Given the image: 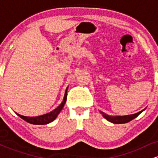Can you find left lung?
I'll list each match as a JSON object with an SVG mask.
<instances>
[{
  "mask_svg": "<svg viewBox=\"0 0 158 158\" xmlns=\"http://www.w3.org/2000/svg\"><path fill=\"white\" fill-rule=\"evenodd\" d=\"M142 111H143V110L135 114H131V115H127V116H119V117H109V116L106 115V114L102 113V114L103 117H104V118H106L107 120H108L109 122L113 123L114 124H123V123H126L130 122V121L132 120V119L136 118V117H137Z\"/></svg>",
  "mask_w": 158,
  "mask_h": 158,
  "instance_id": "left-lung-1",
  "label": "left lung"
}]
</instances>
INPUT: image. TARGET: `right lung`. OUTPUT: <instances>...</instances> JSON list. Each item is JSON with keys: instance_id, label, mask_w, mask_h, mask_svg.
Masks as SVG:
<instances>
[{"instance_id": "right-lung-1", "label": "right lung", "mask_w": 158, "mask_h": 158, "mask_svg": "<svg viewBox=\"0 0 158 158\" xmlns=\"http://www.w3.org/2000/svg\"><path fill=\"white\" fill-rule=\"evenodd\" d=\"M68 90V89H67ZM67 90L65 91V94H64V100L63 102L61 103V105L59 106L58 108H56L55 110H52L51 112L50 113L44 114V115L41 116H39V117H24V116L21 115V114H19L18 113H16L19 117H21V119H23V120H25L26 122L30 123V124H33V125H46L48 124V123L52 122L56 118V117L58 116V114H59V112L61 111V109L64 107L65 102H66V99H67Z\"/></svg>"}]
</instances>
